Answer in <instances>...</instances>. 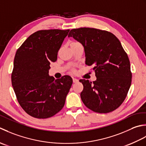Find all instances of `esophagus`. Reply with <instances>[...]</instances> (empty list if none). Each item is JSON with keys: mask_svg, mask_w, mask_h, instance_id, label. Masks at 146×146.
I'll return each instance as SVG.
<instances>
[{"mask_svg": "<svg viewBox=\"0 0 146 146\" xmlns=\"http://www.w3.org/2000/svg\"><path fill=\"white\" fill-rule=\"evenodd\" d=\"M72 79H73V82L74 83H76V82H79V80L77 79H76V78H72Z\"/></svg>", "mask_w": 146, "mask_h": 146, "instance_id": "obj_1", "label": "esophagus"}]
</instances>
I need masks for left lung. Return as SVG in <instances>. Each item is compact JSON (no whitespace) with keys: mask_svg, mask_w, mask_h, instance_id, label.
I'll return each instance as SVG.
<instances>
[{"mask_svg":"<svg viewBox=\"0 0 146 146\" xmlns=\"http://www.w3.org/2000/svg\"><path fill=\"white\" fill-rule=\"evenodd\" d=\"M68 37L82 44L86 64L94 66L96 81H79L83 103L94 112L114 111L125 99L132 81L130 61L120 41L111 33L90 28L73 29Z\"/></svg>","mask_w":146,"mask_h":146,"instance_id":"8db88e82","label":"left lung"}]
</instances>
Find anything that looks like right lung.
<instances>
[{
	"label": "right lung",
	"instance_id": "obj_1",
	"mask_svg": "<svg viewBox=\"0 0 146 146\" xmlns=\"http://www.w3.org/2000/svg\"><path fill=\"white\" fill-rule=\"evenodd\" d=\"M69 29L40 30L31 35L17 50L11 76L12 85L21 106L36 118H47L60 111L72 84L65 76L55 80L50 65Z\"/></svg>",
	"mask_w": 146,
	"mask_h": 146
}]
</instances>
